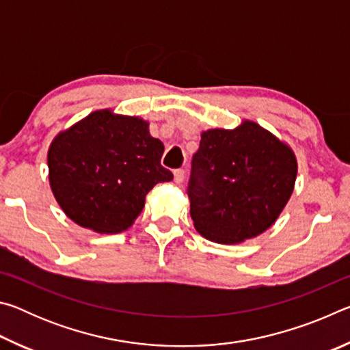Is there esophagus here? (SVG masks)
Returning a JSON list of instances; mask_svg holds the SVG:
<instances>
[{
  "instance_id": "obj_1",
  "label": "esophagus",
  "mask_w": 350,
  "mask_h": 350,
  "mask_svg": "<svg viewBox=\"0 0 350 350\" xmlns=\"http://www.w3.org/2000/svg\"><path fill=\"white\" fill-rule=\"evenodd\" d=\"M183 179H185V171H183V170H176L174 171V182L176 183H182Z\"/></svg>"
}]
</instances>
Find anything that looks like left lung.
Wrapping results in <instances>:
<instances>
[{
    "label": "left lung",
    "mask_w": 350,
    "mask_h": 350,
    "mask_svg": "<svg viewBox=\"0 0 350 350\" xmlns=\"http://www.w3.org/2000/svg\"><path fill=\"white\" fill-rule=\"evenodd\" d=\"M296 171L290 146L258 123L204 131L187 189L194 227L219 244L264 233L292 196Z\"/></svg>",
    "instance_id": "1"
}]
</instances>
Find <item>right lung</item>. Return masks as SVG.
Masks as SVG:
<instances>
[{"label": "right lung", "mask_w": 350, "mask_h": 350, "mask_svg": "<svg viewBox=\"0 0 350 350\" xmlns=\"http://www.w3.org/2000/svg\"><path fill=\"white\" fill-rule=\"evenodd\" d=\"M163 150L162 142L151 137L148 122L94 111L51 144L52 193L80 227L120 233L144 210L150 189L173 179L161 165Z\"/></svg>", "instance_id": "right-lung-1"}]
</instances>
